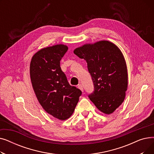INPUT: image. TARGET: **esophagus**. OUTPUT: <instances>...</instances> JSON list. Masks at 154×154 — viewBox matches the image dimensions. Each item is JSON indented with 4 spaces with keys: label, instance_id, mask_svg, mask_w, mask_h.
I'll return each mask as SVG.
<instances>
[{
    "label": "esophagus",
    "instance_id": "obj_1",
    "mask_svg": "<svg viewBox=\"0 0 154 154\" xmlns=\"http://www.w3.org/2000/svg\"><path fill=\"white\" fill-rule=\"evenodd\" d=\"M78 88H79L80 90H81L82 92L84 91V87H83V85H82V84H79V85H78Z\"/></svg>",
    "mask_w": 154,
    "mask_h": 154
}]
</instances>
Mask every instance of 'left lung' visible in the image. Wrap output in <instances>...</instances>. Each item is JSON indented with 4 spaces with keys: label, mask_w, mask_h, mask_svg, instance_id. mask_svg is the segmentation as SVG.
<instances>
[{
    "label": "left lung",
    "mask_w": 154,
    "mask_h": 154,
    "mask_svg": "<svg viewBox=\"0 0 154 154\" xmlns=\"http://www.w3.org/2000/svg\"><path fill=\"white\" fill-rule=\"evenodd\" d=\"M74 53L87 63L94 88L88 98L102 112L112 114L124 102L127 88V69L122 53L106 40L85 44Z\"/></svg>",
    "instance_id": "1"
}]
</instances>
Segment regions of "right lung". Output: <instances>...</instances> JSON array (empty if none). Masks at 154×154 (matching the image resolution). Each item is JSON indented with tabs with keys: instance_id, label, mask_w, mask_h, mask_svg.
I'll list each match as a JSON object with an SVG mask.
<instances>
[{
	"instance_id": "add662e5",
	"label": "right lung",
	"mask_w": 154,
	"mask_h": 154,
	"mask_svg": "<svg viewBox=\"0 0 154 154\" xmlns=\"http://www.w3.org/2000/svg\"><path fill=\"white\" fill-rule=\"evenodd\" d=\"M68 47L56 45L38 51L31 60L30 74L37 98L53 117L64 120L74 112L82 91L68 82L60 60Z\"/></svg>"
}]
</instances>
